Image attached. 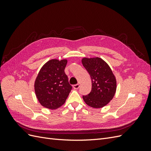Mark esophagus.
<instances>
[{
  "label": "esophagus",
  "instance_id": "esophagus-1",
  "mask_svg": "<svg viewBox=\"0 0 151 151\" xmlns=\"http://www.w3.org/2000/svg\"><path fill=\"white\" fill-rule=\"evenodd\" d=\"M79 86H80L79 84H75L73 86V88H74V89H79Z\"/></svg>",
  "mask_w": 151,
  "mask_h": 151
}]
</instances>
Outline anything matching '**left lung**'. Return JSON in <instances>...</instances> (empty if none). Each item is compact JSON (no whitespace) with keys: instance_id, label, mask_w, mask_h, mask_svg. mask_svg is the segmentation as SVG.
I'll return each instance as SVG.
<instances>
[{"instance_id":"left-lung-1","label":"left lung","mask_w":151,"mask_h":151,"mask_svg":"<svg viewBox=\"0 0 151 151\" xmlns=\"http://www.w3.org/2000/svg\"><path fill=\"white\" fill-rule=\"evenodd\" d=\"M92 81V89L83 96L84 102L94 108L106 106L113 98L116 90V79L108 63L99 57L86 58L81 60Z\"/></svg>"}]
</instances>
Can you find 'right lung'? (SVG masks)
<instances>
[{
  "instance_id": "obj_1",
  "label": "right lung",
  "mask_w": 151,
  "mask_h": 151,
  "mask_svg": "<svg viewBox=\"0 0 151 151\" xmlns=\"http://www.w3.org/2000/svg\"><path fill=\"white\" fill-rule=\"evenodd\" d=\"M67 59H52L41 68L35 81V91L45 108L55 109L65 103L72 89L64 72Z\"/></svg>"
}]
</instances>
